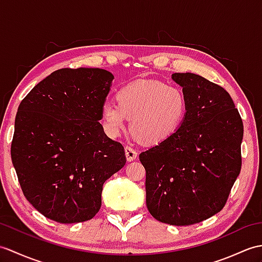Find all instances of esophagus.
I'll return each mask as SVG.
<instances>
[{
  "label": "esophagus",
  "instance_id": "1",
  "mask_svg": "<svg viewBox=\"0 0 262 262\" xmlns=\"http://www.w3.org/2000/svg\"><path fill=\"white\" fill-rule=\"evenodd\" d=\"M125 155H126V159L128 162L134 161L137 157L136 150L133 149L132 147H129V146H126V147H125Z\"/></svg>",
  "mask_w": 262,
  "mask_h": 262
}]
</instances>
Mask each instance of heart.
Returning <instances> with one entry per match:
<instances>
[{
	"label": "heart",
	"mask_w": 262,
	"mask_h": 262,
	"mask_svg": "<svg viewBox=\"0 0 262 262\" xmlns=\"http://www.w3.org/2000/svg\"><path fill=\"white\" fill-rule=\"evenodd\" d=\"M116 102L101 107L103 128L116 137L125 128L126 118L135 138L144 144H160L179 129L186 114L182 91L157 80H141L127 84L116 93Z\"/></svg>",
	"instance_id": "b5f03b06"
}]
</instances>
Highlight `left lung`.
<instances>
[{
  "label": "left lung",
  "mask_w": 262,
  "mask_h": 262,
  "mask_svg": "<svg viewBox=\"0 0 262 262\" xmlns=\"http://www.w3.org/2000/svg\"><path fill=\"white\" fill-rule=\"evenodd\" d=\"M172 79L183 88L186 114L166 141L139 154L146 205L156 220L191 226L226 205L241 165L243 123L228 91L191 72Z\"/></svg>",
  "instance_id": "obj_1"
}]
</instances>
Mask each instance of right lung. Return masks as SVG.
Instances as JSON below:
<instances>
[{
    "mask_svg": "<svg viewBox=\"0 0 262 262\" xmlns=\"http://www.w3.org/2000/svg\"><path fill=\"white\" fill-rule=\"evenodd\" d=\"M113 79L99 68L59 69L17 109L12 163L24 196L50 220L93 219L103 183L126 164L123 145L99 123Z\"/></svg>",
    "mask_w": 262,
    "mask_h": 262,
    "instance_id": "1",
    "label": "right lung"
}]
</instances>
